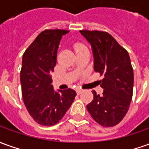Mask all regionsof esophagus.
<instances>
[{
    "instance_id": "34e87169",
    "label": "esophagus",
    "mask_w": 149,
    "mask_h": 149,
    "mask_svg": "<svg viewBox=\"0 0 149 149\" xmlns=\"http://www.w3.org/2000/svg\"><path fill=\"white\" fill-rule=\"evenodd\" d=\"M82 91H83V89H77V93L78 95H79V94H81V93Z\"/></svg>"
}]
</instances>
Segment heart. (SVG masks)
Returning a JSON list of instances; mask_svg holds the SVG:
<instances>
[{
    "label": "heart",
    "mask_w": 149,
    "mask_h": 149,
    "mask_svg": "<svg viewBox=\"0 0 149 149\" xmlns=\"http://www.w3.org/2000/svg\"><path fill=\"white\" fill-rule=\"evenodd\" d=\"M73 47H74V50L75 52H76V53H78L80 52H81V51H83V50L87 49L85 46L83 45L82 43H81V42H76V43H74Z\"/></svg>",
    "instance_id": "b5f03b06"
}]
</instances>
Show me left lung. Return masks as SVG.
I'll return each instance as SVG.
<instances>
[{
	"instance_id": "8db88e82",
	"label": "left lung",
	"mask_w": 149,
	"mask_h": 149,
	"mask_svg": "<svg viewBox=\"0 0 149 149\" xmlns=\"http://www.w3.org/2000/svg\"><path fill=\"white\" fill-rule=\"evenodd\" d=\"M80 32L92 46L94 71L103 77L102 95L93 90V99L86 108L98 124L114 127L124 118L132 98L134 73L129 54L107 32Z\"/></svg>"
}]
</instances>
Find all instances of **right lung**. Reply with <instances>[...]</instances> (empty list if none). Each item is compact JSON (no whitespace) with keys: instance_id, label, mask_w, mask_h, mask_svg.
Here are the masks:
<instances>
[{"instance_id":"1","label":"right lung","mask_w":149,"mask_h":149,"mask_svg":"<svg viewBox=\"0 0 149 149\" xmlns=\"http://www.w3.org/2000/svg\"><path fill=\"white\" fill-rule=\"evenodd\" d=\"M66 30H45L28 47L20 72L22 93L29 114L36 123L52 126L59 123L71 107L77 93L68 89L56 92L51 73L56 64L57 50Z\"/></svg>"}]
</instances>
